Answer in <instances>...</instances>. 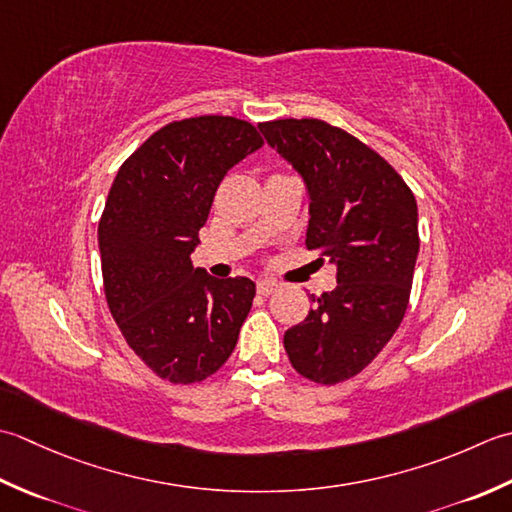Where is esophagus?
Wrapping results in <instances>:
<instances>
[{
  "instance_id": "esophagus-1",
  "label": "esophagus",
  "mask_w": 512,
  "mask_h": 512,
  "mask_svg": "<svg viewBox=\"0 0 512 512\" xmlns=\"http://www.w3.org/2000/svg\"><path fill=\"white\" fill-rule=\"evenodd\" d=\"M256 289H258L260 296H269V294H274V291L278 289V283H274V280H258Z\"/></svg>"
}]
</instances>
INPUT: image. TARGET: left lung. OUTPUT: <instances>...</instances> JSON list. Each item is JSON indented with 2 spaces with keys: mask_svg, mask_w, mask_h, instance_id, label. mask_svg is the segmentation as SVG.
I'll list each match as a JSON object with an SVG mask.
<instances>
[{
  "mask_svg": "<svg viewBox=\"0 0 512 512\" xmlns=\"http://www.w3.org/2000/svg\"><path fill=\"white\" fill-rule=\"evenodd\" d=\"M309 194L307 249L336 265L338 285L285 331L302 378L338 384L369 367L409 307L417 236L415 196L382 156L320 119L258 123ZM322 260V258H320Z\"/></svg>",
  "mask_w": 512,
  "mask_h": 512,
  "instance_id": "1",
  "label": "left lung"
}]
</instances>
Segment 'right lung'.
I'll return each instance as SVG.
<instances>
[{"mask_svg": "<svg viewBox=\"0 0 512 512\" xmlns=\"http://www.w3.org/2000/svg\"><path fill=\"white\" fill-rule=\"evenodd\" d=\"M260 145L234 117L172 121L114 176L99 221L103 289L125 342L163 380L210 378L252 309V280L214 278L190 254L223 176Z\"/></svg>", "mask_w": 512, "mask_h": 512, "instance_id": "add662e5", "label": "right lung"}]
</instances>
